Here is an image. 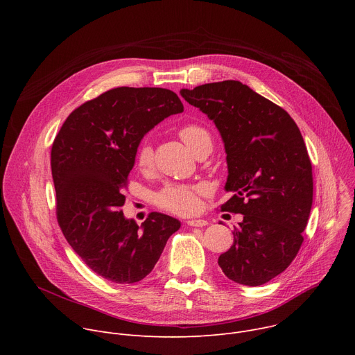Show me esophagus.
<instances>
[{"label": "esophagus", "instance_id": "esophagus-1", "mask_svg": "<svg viewBox=\"0 0 355 355\" xmlns=\"http://www.w3.org/2000/svg\"><path fill=\"white\" fill-rule=\"evenodd\" d=\"M187 225L191 227H204L208 225V222L204 219H189L187 220Z\"/></svg>", "mask_w": 355, "mask_h": 355}]
</instances>
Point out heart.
<instances>
[{
    "label": "heart",
    "instance_id": "obj_1",
    "mask_svg": "<svg viewBox=\"0 0 355 355\" xmlns=\"http://www.w3.org/2000/svg\"><path fill=\"white\" fill-rule=\"evenodd\" d=\"M180 137L192 150L196 151L207 143L212 144L211 133L199 125H185L180 129ZM136 164L140 170H147L153 164V148L148 143H141L136 153ZM200 187L184 184H167L157 195L156 204L174 214H191L198 207V193Z\"/></svg>",
    "mask_w": 355,
    "mask_h": 355
}]
</instances>
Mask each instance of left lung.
I'll list each match as a JSON object with an SVG mask.
<instances>
[{
	"label": "left lung",
	"instance_id": "left-lung-1",
	"mask_svg": "<svg viewBox=\"0 0 355 355\" xmlns=\"http://www.w3.org/2000/svg\"><path fill=\"white\" fill-rule=\"evenodd\" d=\"M216 125L226 150L232 198L222 211L241 214L232 247L219 256L225 275L259 286L296 257L313 202L312 163L286 111L240 81L181 89Z\"/></svg>",
	"mask_w": 355,
	"mask_h": 355
}]
</instances>
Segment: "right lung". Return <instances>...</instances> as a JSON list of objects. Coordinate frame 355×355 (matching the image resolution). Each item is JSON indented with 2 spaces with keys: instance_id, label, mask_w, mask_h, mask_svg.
I'll return each instance as SVG.
<instances>
[{
  "instance_id": "1",
  "label": "right lung",
  "mask_w": 355,
  "mask_h": 355,
  "mask_svg": "<svg viewBox=\"0 0 355 355\" xmlns=\"http://www.w3.org/2000/svg\"><path fill=\"white\" fill-rule=\"evenodd\" d=\"M182 111L170 89L118 87L74 110L53 141L58 222L81 260L105 279H143L181 226L168 215L151 212L139 227L121 207L140 140Z\"/></svg>"
}]
</instances>
